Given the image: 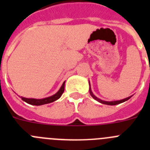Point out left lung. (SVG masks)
Returning <instances> with one entry per match:
<instances>
[{
  "label": "left lung",
  "mask_w": 150,
  "mask_h": 150,
  "mask_svg": "<svg viewBox=\"0 0 150 150\" xmlns=\"http://www.w3.org/2000/svg\"><path fill=\"white\" fill-rule=\"evenodd\" d=\"M89 93L90 95H91V96L95 100H98V102H100V103H101V104H107V105H116V104H121V103H122V102H125V101H126V100H128V99L131 98L132 96H130L128 97V98H125V99H122V100H116V101H104V100H100V99L98 98L97 97H95V95H93V93H92V91H91V87H90L89 88Z\"/></svg>",
  "instance_id": "left-lung-1"
}]
</instances>
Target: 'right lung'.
<instances>
[{
    "instance_id": "right-lung-1",
    "label": "right lung",
    "mask_w": 150,
    "mask_h": 150,
    "mask_svg": "<svg viewBox=\"0 0 150 150\" xmlns=\"http://www.w3.org/2000/svg\"><path fill=\"white\" fill-rule=\"evenodd\" d=\"M64 83L65 82H64L63 84H62V87L59 89V91L57 92L56 94H55L54 95L51 97H49V98H46L43 99H34V98H23V97H21L22 98V100H23L24 101H25L26 103L29 104H31V105H43V104H50L52 102L55 101V100H58V99L62 96V95L63 94L64 91Z\"/></svg>"
}]
</instances>
